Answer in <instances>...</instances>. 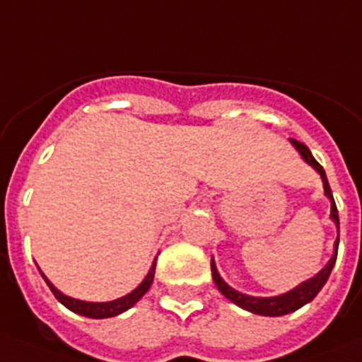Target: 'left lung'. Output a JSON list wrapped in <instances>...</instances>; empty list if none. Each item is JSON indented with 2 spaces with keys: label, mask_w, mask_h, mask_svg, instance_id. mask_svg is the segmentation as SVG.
Here are the masks:
<instances>
[{
  "label": "left lung",
  "mask_w": 362,
  "mask_h": 362,
  "mask_svg": "<svg viewBox=\"0 0 362 362\" xmlns=\"http://www.w3.org/2000/svg\"><path fill=\"white\" fill-rule=\"evenodd\" d=\"M292 145L298 148L299 154L303 156V160L307 161L308 165H313L314 169L320 173V176H322L325 195H327L329 201H331V217H333V221L337 223V227H339V210H337V204H334L333 193H331V187H329V182H327V176H325L324 167L314 160V156L310 154V151H308V146L305 145V143H299V141L292 139ZM337 255H339V238H337L334 255L331 257L327 266H325L324 269L316 275V277L308 279L307 283L299 284L298 288H293L292 292L277 296V298H251V296L236 292L234 288L228 286V284L219 277V273H217L216 269V264H214V258H211V277H214V283H216L217 290H219L225 298L230 299L232 303H236L238 307L245 308V310H249V313L260 314V316H284V314H290L293 313V310H298V308H301L303 305H307L308 301H313V299L316 298V293L322 290V286L325 284L329 275H331V269H333L334 262H337Z\"/></svg>",
  "instance_id": "left-lung-1"
}]
</instances>
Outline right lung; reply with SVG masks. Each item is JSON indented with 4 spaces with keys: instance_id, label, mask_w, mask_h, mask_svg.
Wrapping results in <instances>:
<instances>
[{
    "instance_id": "obj_1",
    "label": "right lung",
    "mask_w": 362,
    "mask_h": 362,
    "mask_svg": "<svg viewBox=\"0 0 362 362\" xmlns=\"http://www.w3.org/2000/svg\"><path fill=\"white\" fill-rule=\"evenodd\" d=\"M154 273H156V260H154V264H152L148 275L145 277V281H143L139 286L135 288L134 292H130L128 296H124V298L110 301V303H87V301L72 299V298H69V296H64V293L59 292L57 288L49 283L48 279L44 277V275L42 277H44V281L48 283L49 290H52V293H54L55 298H57L59 301L64 305V307L70 308L72 313H78V314H81V316H87V318H111V316H117V314L124 313V310H128L130 307H134V305L137 303V301H139L143 296H145L146 290L151 288L152 279H154Z\"/></svg>"
}]
</instances>
